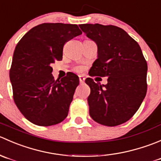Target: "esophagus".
Listing matches in <instances>:
<instances>
[{
  "mask_svg": "<svg viewBox=\"0 0 161 161\" xmlns=\"http://www.w3.org/2000/svg\"><path fill=\"white\" fill-rule=\"evenodd\" d=\"M79 80H80V83H83L85 80V77H84V75H80L79 76Z\"/></svg>",
  "mask_w": 161,
  "mask_h": 161,
  "instance_id": "1",
  "label": "esophagus"
}]
</instances>
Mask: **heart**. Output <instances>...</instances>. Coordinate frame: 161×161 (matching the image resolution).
<instances>
[{"instance_id": "1", "label": "heart", "mask_w": 161, "mask_h": 161, "mask_svg": "<svg viewBox=\"0 0 161 161\" xmlns=\"http://www.w3.org/2000/svg\"><path fill=\"white\" fill-rule=\"evenodd\" d=\"M77 69V70H81V68L80 67H78V68H77V69Z\"/></svg>"}]
</instances>
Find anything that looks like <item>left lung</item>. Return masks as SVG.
I'll use <instances>...</instances> for the list:
<instances>
[{
    "mask_svg": "<svg viewBox=\"0 0 161 161\" xmlns=\"http://www.w3.org/2000/svg\"><path fill=\"white\" fill-rule=\"evenodd\" d=\"M79 26L98 47L89 75L108 77L106 84L85 80L91 88V117L105 126L121 125L133 117L146 95L147 63L141 47L120 27L98 23Z\"/></svg>",
    "mask_w": 161,
    "mask_h": 161,
    "instance_id": "obj_1",
    "label": "left lung"
}]
</instances>
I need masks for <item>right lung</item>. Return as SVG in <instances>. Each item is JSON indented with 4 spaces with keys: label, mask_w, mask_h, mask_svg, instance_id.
<instances>
[{
    "label": "right lung",
    "mask_w": 161,
    "mask_h": 161,
    "mask_svg": "<svg viewBox=\"0 0 161 161\" xmlns=\"http://www.w3.org/2000/svg\"><path fill=\"white\" fill-rule=\"evenodd\" d=\"M81 33L76 24L43 23L17 44L9 76L15 103L31 123L51 126L67 117L79 77L69 72L55 80L51 65L63 59L65 43Z\"/></svg>",
    "instance_id": "right-lung-1"
}]
</instances>
